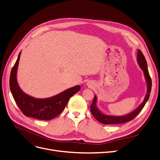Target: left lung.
I'll use <instances>...</instances> for the list:
<instances>
[{"mask_svg":"<svg viewBox=\"0 0 160 160\" xmlns=\"http://www.w3.org/2000/svg\"><path fill=\"white\" fill-rule=\"evenodd\" d=\"M137 63L139 65L141 70L144 72V76L145 78L146 82H147V92L146 94L143 101L141 102V105L138 106L137 108H135L133 111L127 114L126 115L123 116H114V115H108L106 114H104L99 109V108L97 106V98L96 95L93 99V102L92 103L90 109H91V112L93 116L95 118V119L99 121V122L103 124H119L126 123L129 122L133 120V118L138 114L142 109L144 108L145 104L147 103V101L149 99L151 89H152V80L150 78V76L148 72V67H147V62L146 61V59L143 55L142 53L140 50H138L137 51Z\"/></svg>","mask_w":160,"mask_h":160,"instance_id":"left-lung-1","label":"left lung"}]
</instances>
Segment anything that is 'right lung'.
Returning <instances> with one entry per match:
<instances>
[{
    "mask_svg": "<svg viewBox=\"0 0 160 160\" xmlns=\"http://www.w3.org/2000/svg\"><path fill=\"white\" fill-rule=\"evenodd\" d=\"M21 53L22 51L10 73V88L13 99L26 116L40 120H52L64 110L71 97L80 91V86L78 85L68 88L56 95L45 99H38L26 94L20 88L17 80Z\"/></svg>",
    "mask_w": 160,
    "mask_h": 160,
    "instance_id": "obj_1",
    "label": "right lung"
}]
</instances>
